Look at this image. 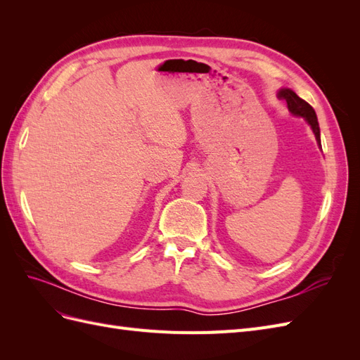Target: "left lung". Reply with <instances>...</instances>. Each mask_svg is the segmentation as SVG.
<instances>
[{"instance_id": "obj_1", "label": "left lung", "mask_w": 360, "mask_h": 360, "mask_svg": "<svg viewBox=\"0 0 360 360\" xmlns=\"http://www.w3.org/2000/svg\"><path fill=\"white\" fill-rule=\"evenodd\" d=\"M278 97L282 101H285L287 105H288V110L292 115H299V117H303L304 120H307L308 124L311 126L312 132L315 135V139H317L319 146L321 147V141H320V127H319V120H317V115H315V111L314 108L308 103L304 102L303 99H300V97L294 93L292 90L290 89H282L279 93H278Z\"/></svg>"}]
</instances>
